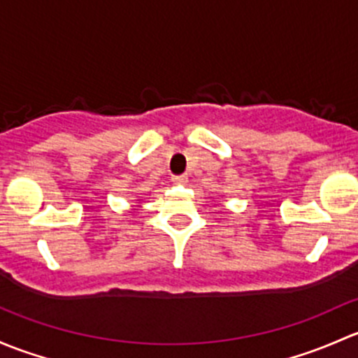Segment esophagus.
Returning a JSON list of instances; mask_svg holds the SVG:
<instances>
[{"label": "esophagus", "instance_id": "esophagus-1", "mask_svg": "<svg viewBox=\"0 0 358 358\" xmlns=\"http://www.w3.org/2000/svg\"><path fill=\"white\" fill-rule=\"evenodd\" d=\"M172 180H174L176 184H186L187 182V176H184V174L182 176H176V178Z\"/></svg>", "mask_w": 358, "mask_h": 358}]
</instances>
